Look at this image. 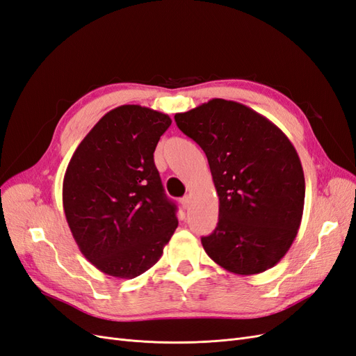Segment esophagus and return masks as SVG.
<instances>
[{
    "label": "esophagus",
    "mask_w": 356,
    "mask_h": 356,
    "mask_svg": "<svg viewBox=\"0 0 356 356\" xmlns=\"http://www.w3.org/2000/svg\"><path fill=\"white\" fill-rule=\"evenodd\" d=\"M179 203H181V207H182V208L187 209V208H188V204H190V197H188V196L181 197V199H179Z\"/></svg>",
    "instance_id": "1"
}]
</instances>
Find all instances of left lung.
Segmentation results:
<instances>
[{"mask_svg":"<svg viewBox=\"0 0 356 356\" xmlns=\"http://www.w3.org/2000/svg\"><path fill=\"white\" fill-rule=\"evenodd\" d=\"M182 134L208 157L220 197L215 230L203 250L236 275H257L293 245L305 207V174L286 135L246 105L211 99L175 114Z\"/></svg>","mask_w":356,"mask_h":356,"instance_id":"left-lung-1","label":"left lung"}]
</instances>
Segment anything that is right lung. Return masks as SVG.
Here are the masks:
<instances>
[{"label":"right lung","mask_w":356,"mask_h":356,"mask_svg":"<svg viewBox=\"0 0 356 356\" xmlns=\"http://www.w3.org/2000/svg\"><path fill=\"white\" fill-rule=\"evenodd\" d=\"M170 123L141 105L117 106L70 160L62 186L67 222L81 254L105 275H143L178 227L153 156Z\"/></svg>","instance_id":"1"}]
</instances>
